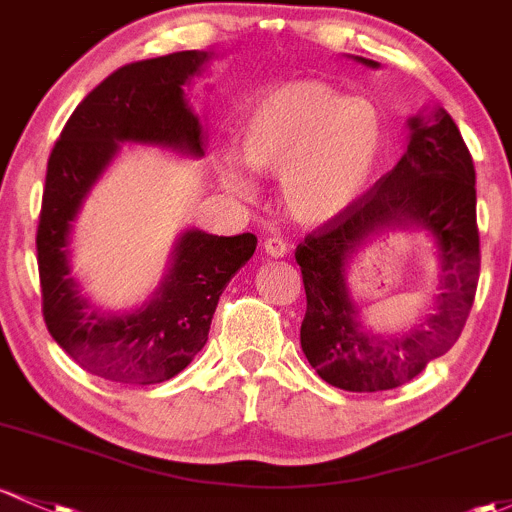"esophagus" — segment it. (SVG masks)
Instances as JSON below:
<instances>
[{"instance_id":"esophagus-1","label":"esophagus","mask_w":512,"mask_h":512,"mask_svg":"<svg viewBox=\"0 0 512 512\" xmlns=\"http://www.w3.org/2000/svg\"><path fill=\"white\" fill-rule=\"evenodd\" d=\"M265 252L272 257H284L286 252H289V245H286V240L277 238V235H272V238L265 240Z\"/></svg>"}]
</instances>
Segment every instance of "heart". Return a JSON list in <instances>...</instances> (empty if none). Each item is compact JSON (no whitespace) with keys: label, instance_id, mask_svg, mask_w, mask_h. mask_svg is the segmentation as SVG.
I'll return each mask as SVG.
<instances>
[{"label":"heart","instance_id":"b5f03b06","mask_svg":"<svg viewBox=\"0 0 512 512\" xmlns=\"http://www.w3.org/2000/svg\"><path fill=\"white\" fill-rule=\"evenodd\" d=\"M240 150L252 170L282 174L291 218L320 226L367 192L386 150V119L374 101L325 82H284L247 104ZM221 182L240 199H255V177L238 157L223 155Z\"/></svg>","mask_w":512,"mask_h":512}]
</instances>
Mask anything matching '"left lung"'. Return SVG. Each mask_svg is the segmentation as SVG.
Wrapping results in <instances>:
<instances>
[{
    "instance_id": "1",
    "label": "left lung",
    "mask_w": 512,
    "mask_h": 512,
    "mask_svg": "<svg viewBox=\"0 0 512 512\" xmlns=\"http://www.w3.org/2000/svg\"><path fill=\"white\" fill-rule=\"evenodd\" d=\"M408 128L398 165L296 247L306 289L301 350L320 379L345 391H389L411 381L457 342L474 306L481 265L474 160L445 109L428 119L413 116ZM393 227L428 229L436 238V311L406 334L376 336L358 323L346 265L369 234Z\"/></svg>"
}]
</instances>
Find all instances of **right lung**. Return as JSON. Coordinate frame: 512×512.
I'll list each match as a JSON object with an SVG mask.
<instances>
[{
	"mask_svg": "<svg viewBox=\"0 0 512 512\" xmlns=\"http://www.w3.org/2000/svg\"><path fill=\"white\" fill-rule=\"evenodd\" d=\"M209 58L182 50L119 67L80 101L50 153L36 235L43 318L67 355L101 379L145 386L182 372L209 340L223 289L257 247L252 233L184 230L153 299L131 313L99 311L72 274V221L121 143L204 155V126L184 84Z\"/></svg>",
	"mask_w": 512,
	"mask_h": 512,
	"instance_id": "add662e5",
	"label": "right lung"
}]
</instances>
